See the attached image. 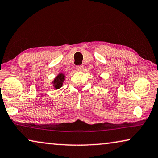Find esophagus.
Returning <instances> with one entry per match:
<instances>
[{
    "label": "esophagus",
    "instance_id": "1",
    "mask_svg": "<svg viewBox=\"0 0 158 158\" xmlns=\"http://www.w3.org/2000/svg\"><path fill=\"white\" fill-rule=\"evenodd\" d=\"M76 69H77V70H80V71H81V70H82L83 69V65H77V66H76Z\"/></svg>",
    "mask_w": 158,
    "mask_h": 158
}]
</instances>
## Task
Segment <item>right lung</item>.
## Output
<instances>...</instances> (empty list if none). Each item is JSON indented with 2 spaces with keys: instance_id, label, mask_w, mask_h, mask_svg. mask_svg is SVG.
Instances as JSON below:
<instances>
[{
  "instance_id": "right-lung-1",
  "label": "right lung",
  "mask_w": 158,
  "mask_h": 158,
  "mask_svg": "<svg viewBox=\"0 0 158 158\" xmlns=\"http://www.w3.org/2000/svg\"><path fill=\"white\" fill-rule=\"evenodd\" d=\"M65 81V75L63 73H60L53 81V86L56 89H59L63 85V82Z\"/></svg>"
}]
</instances>
